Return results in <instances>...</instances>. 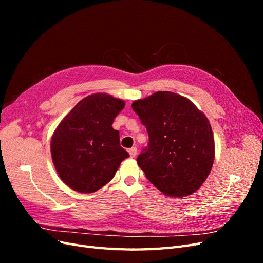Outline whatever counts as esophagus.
Wrapping results in <instances>:
<instances>
[{"label": "esophagus", "mask_w": 263, "mask_h": 263, "mask_svg": "<svg viewBox=\"0 0 263 263\" xmlns=\"http://www.w3.org/2000/svg\"><path fill=\"white\" fill-rule=\"evenodd\" d=\"M128 153H129L130 158H135V157H136V155H137V148H136V147H132V148L128 150Z\"/></svg>", "instance_id": "obj_1"}]
</instances>
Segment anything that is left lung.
<instances>
[{"label": "left lung", "mask_w": 263, "mask_h": 263, "mask_svg": "<svg viewBox=\"0 0 263 263\" xmlns=\"http://www.w3.org/2000/svg\"><path fill=\"white\" fill-rule=\"evenodd\" d=\"M132 107L149 135L148 147L137 158L146 178L166 196L194 193L208 179L215 158L208 117L189 99L169 91L135 101Z\"/></svg>", "instance_id": "obj_1"}]
</instances>
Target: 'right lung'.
Here are the masks:
<instances>
[{
	"instance_id": "obj_1",
	"label": "right lung",
	"mask_w": 263,
	"mask_h": 263,
	"mask_svg": "<svg viewBox=\"0 0 263 263\" xmlns=\"http://www.w3.org/2000/svg\"><path fill=\"white\" fill-rule=\"evenodd\" d=\"M125 102L107 93L82 99L55 128L50 141L60 179L81 193H92L112 180L127 151L112 124Z\"/></svg>"
}]
</instances>
